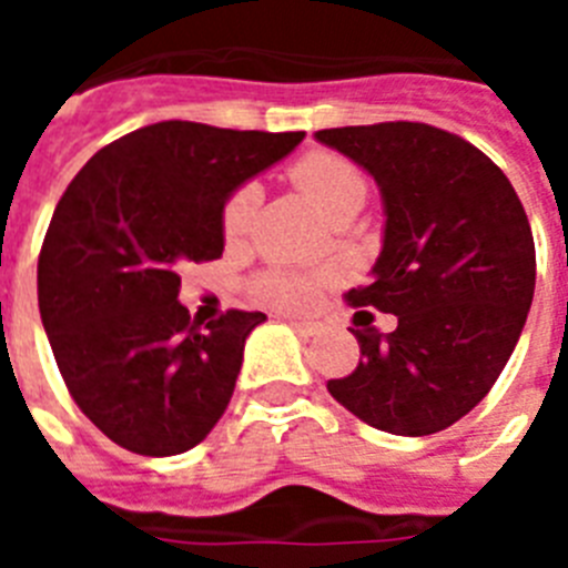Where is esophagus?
Instances as JSON below:
<instances>
[{
    "mask_svg": "<svg viewBox=\"0 0 568 568\" xmlns=\"http://www.w3.org/2000/svg\"><path fill=\"white\" fill-rule=\"evenodd\" d=\"M290 327L295 329L298 335H304V338H313V335H318V324H313V321H295V318H287Z\"/></svg>",
    "mask_w": 568,
    "mask_h": 568,
    "instance_id": "34e87169",
    "label": "esophagus"
}]
</instances>
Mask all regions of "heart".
<instances>
[{
	"label": "heart",
	"mask_w": 568,
	"mask_h": 568,
	"mask_svg": "<svg viewBox=\"0 0 568 568\" xmlns=\"http://www.w3.org/2000/svg\"><path fill=\"white\" fill-rule=\"evenodd\" d=\"M293 182L310 195V202L321 213L333 219L338 213H358L366 199V179L349 159L329 150H313V153L301 155L298 162L290 170ZM261 202L258 184H244L227 199L222 210V235L227 244H239L247 235L250 219ZM261 298L273 301L278 307L301 310L307 307L315 293L313 275L287 273V270H270L255 281Z\"/></svg>",
	"instance_id": "1"
}]
</instances>
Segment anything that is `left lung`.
<instances>
[{
    "label": "left lung",
    "mask_w": 568,
    "mask_h": 568,
    "mask_svg": "<svg viewBox=\"0 0 568 568\" xmlns=\"http://www.w3.org/2000/svg\"><path fill=\"white\" fill-rule=\"evenodd\" d=\"M373 175L384 239L353 307L398 315L393 333L353 329V375L327 389L381 433L420 438L471 413L504 373L535 295V239L498 164L420 122L318 130Z\"/></svg>",
    "instance_id": "obj_1"
}]
</instances>
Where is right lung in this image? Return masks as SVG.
<instances>
[{
	"label": "right lung",
	"mask_w": 568,
	"mask_h": 568,
	"mask_svg": "<svg viewBox=\"0 0 568 568\" xmlns=\"http://www.w3.org/2000/svg\"><path fill=\"white\" fill-rule=\"evenodd\" d=\"M301 139L159 122L99 150L59 199L39 313L70 395L113 444L182 455L224 415L244 341L267 315L230 310L199 327L179 301V270L224 253L230 195Z\"/></svg>",
	"instance_id": "1"
}]
</instances>
